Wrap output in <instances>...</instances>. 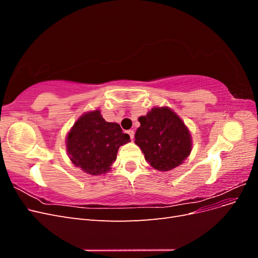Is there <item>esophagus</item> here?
Listing matches in <instances>:
<instances>
[{
  "mask_svg": "<svg viewBox=\"0 0 258 258\" xmlns=\"http://www.w3.org/2000/svg\"><path fill=\"white\" fill-rule=\"evenodd\" d=\"M127 134L130 136L131 140H134V138H135V131L134 130H128Z\"/></svg>",
  "mask_w": 258,
  "mask_h": 258,
  "instance_id": "obj_1",
  "label": "esophagus"
}]
</instances>
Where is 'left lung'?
Segmentation results:
<instances>
[{"mask_svg": "<svg viewBox=\"0 0 258 258\" xmlns=\"http://www.w3.org/2000/svg\"><path fill=\"white\" fill-rule=\"evenodd\" d=\"M135 143L141 148L145 160L158 171H170L188 157L191 135L184 121L168 106H156L139 117Z\"/></svg>", "mask_w": 258, "mask_h": 258, "instance_id": "8db88e82", "label": "left lung"}]
</instances>
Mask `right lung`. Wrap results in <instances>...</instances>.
<instances>
[{
    "instance_id": "1",
    "label": "right lung",
    "mask_w": 258,
    "mask_h": 258,
    "mask_svg": "<svg viewBox=\"0 0 258 258\" xmlns=\"http://www.w3.org/2000/svg\"><path fill=\"white\" fill-rule=\"evenodd\" d=\"M130 142L116 122H107L100 110L86 112L67 136V152L75 167L90 175L105 174L121 145Z\"/></svg>"
}]
</instances>
